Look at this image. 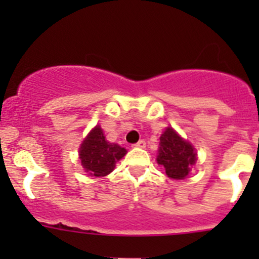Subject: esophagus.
Masks as SVG:
<instances>
[{"mask_svg": "<svg viewBox=\"0 0 259 259\" xmlns=\"http://www.w3.org/2000/svg\"><path fill=\"white\" fill-rule=\"evenodd\" d=\"M145 145H146L145 140H139V142H138L137 144H134L135 148H145Z\"/></svg>", "mask_w": 259, "mask_h": 259, "instance_id": "34e87169", "label": "esophagus"}]
</instances>
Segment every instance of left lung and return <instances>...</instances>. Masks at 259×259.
Segmentation results:
<instances>
[{
    "label": "left lung",
    "instance_id": "obj_1",
    "mask_svg": "<svg viewBox=\"0 0 259 259\" xmlns=\"http://www.w3.org/2000/svg\"><path fill=\"white\" fill-rule=\"evenodd\" d=\"M156 161L165 168L169 178L184 179L197 160L194 148L179 137L173 127H168L160 137Z\"/></svg>",
    "mask_w": 259,
    "mask_h": 259
}]
</instances>
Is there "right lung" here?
Listing matches in <instances>:
<instances>
[{
    "label": "right lung",
    "instance_id": "obj_1",
    "mask_svg": "<svg viewBox=\"0 0 259 259\" xmlns=\"http://www.w3.org/2000/svg\"><path fill=\"white\" fill-rule=\"evenodd\" d=\"M126 154L120 145L109 143L100 126L91 130L80 146V160L86 171L93 177H105L113 171L115 163Z\"/></svg>",
    "mask_w": 259,
    "mask_h": 259
}]
</instances>
